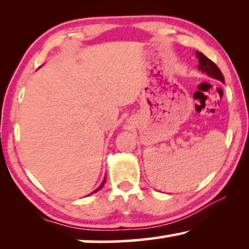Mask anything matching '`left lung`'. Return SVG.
Wrapping results in <instances>:
<instances>
[{"label": "left lung", "mask_w": 249, "mask_h": 249, "mask_svg": "<svg viewBox=\"0 0 249 249\" xmlns=\"http://www.w3.org/2000/svg\"><path fill=\"white\" fill-rule=\"evenodd\" d=\"M196 56L197 59H198V70H200L204 73H206L207 76L211 78H214V79H217L224 83L223 74L220 71L219 68L216 67L215 63H213L209 57H206L203 53L198 52V51L196 52Z\"/></svg>", "instance_id": "1"}]
</instances>
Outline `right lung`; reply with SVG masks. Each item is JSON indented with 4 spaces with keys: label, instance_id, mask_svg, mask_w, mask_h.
<instances>
[{
    "label": "right lung",
    "instance_id": "add662e5",
    "mask_svg": "<svg viewBox=\"0 0 249 249\" xmlns=\"http://www.w3.org/2000/svg\"><path fill=\"white\" fill-rule=\"evenodd\" d=\"M105 180H107V177H105V178H104V180H103V182H102V183H101V186H100V187H98V188H96V189H95L93 193H90V194H89V195H91V194H95V193H97V192H98V190H101V188H103V186H104V183H105ZM89 195H87V196H89Z\"/></svg>",
    "mask_w": 249,
    "mask_h": 249
}]
</instances>
